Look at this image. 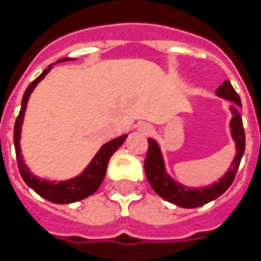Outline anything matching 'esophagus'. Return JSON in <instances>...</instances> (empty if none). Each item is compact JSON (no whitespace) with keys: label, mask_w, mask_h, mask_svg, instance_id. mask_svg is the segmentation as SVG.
<instances>
[{"label":"esophagus","mask_w":261,"mask_h":261,"mask_svg":"<svg viewBox=\"0 0 261 261\" xmlns=\"http://www.w3.org/2000/svg\"><path fill=\"white\" fill-rule=\"evenodd\" d=\"M138 131H139V134H142V135H151L153 134V127L150 126V124H141V126L138 127Z\"/></svg>","instance_id":"obj_1"}]
</instances>
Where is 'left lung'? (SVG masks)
<instances>
[{"label": "left lung", "mask_w": 261, "mask_h": 261, "mask_svg": "<svg viewBox=\"0 0 261 261\" xmlns=\"http://www.w3.org/2000/svg\"><path fill=\"white\" fill-rule=\"evenodd\" d=\"M215 93L218 97L229 100L231 102V119L229 127H230V135L236 147V155L233 163L230 164V168L218 181H214L206 187H188L182 184L168 173L167 164H165V159H164L163 150L159 142L153 138L147 139L149 150L145 160V172H146L147 180L150 182L151 188L155 191V194L178 207L194 208V207L203 206L219 198L234 180V176L240 167V161L243 159L244 150H245V133L243 127V118L239 112V107H241L240 96L236 93L234 88L231 87L229 80L223 81V84L218 87Z\"/></svg>", "instance_id": "1"}]
</instances>
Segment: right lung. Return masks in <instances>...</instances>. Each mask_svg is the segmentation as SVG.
I'll use <instances>...</instances> for the list:
<instances>
[{"mask_svg": "<svg viewBox=\"0 0 261 261\" xmlns=\"http://www.w3.org/2000/svg\"><path fill=\"white\" fill-rule=\"evenodd\" d=\"M67 61H74V59L63 58L59 59L58 62L51 63L50 66L47 67L46 70L43 71L42 74L39 75L35 81H32L30 84V87L27 88L21 100V110H20L18 118L16 119L13 135L14 149H16V155H17L18 171H20L22 180L25 181L27 186L32 188L42 198L47 199V200H50L53 203H57V204H67V203L79 202V200H83V199L88 198L89 195L94 194L98 190V187L101 186L102 180H104L111 155L114 154L115 151L122 146L123 142L127 138V134H124L118 137V138L111 139L110 142L104 143L98 149L97 153L93 155V159L90 160L89 164L84 168L83 172L77 174V176H74V177L67 178V180H61V181L47 180V178H43L40 176L34 174L30 168L27 167L24 157L21 154L20 141H21L22 123H24V116H25L27 106H28V101H30L31 94L35 90V88L38 87V84L50 73V70L53 69L54 65L67 62Z\"/></svg>", "mask_w": 261, "mask_h": 261, "instance_id": "right-lung-1", "label": "right lung"}]
</instances>
